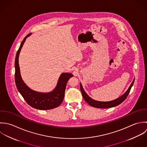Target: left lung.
<instances>
[{
  "instance_id": "1",
  "label": "left lung",
  "mask_w": 147,
  "mask_h": 147,
  "mask_svg": "<svg viewBox=\"0 0 147 147\" xmlns=\"http://www.w3.org/2000/svg\"><path fill=\"white\" fill-rule=\"evenodd\" d=\"M135 79L133 80L132 84H131L130 86L129 87L128 89L127 90V91L122 95L121 96L118 98L117 99L109 101V102H100V101H96L92 99H91L88 95L86 93V92L84 91V88H82V85L80 84V89L81 91L82 92V95L85 99V100L88 103L89 105L91 106L92 107H96V108H99V109H107L110 107H113L115 106H117V105L121 103L127 97L128 94L130 92L131 88L134 85Z\"/></svg>"
}]
</instances>
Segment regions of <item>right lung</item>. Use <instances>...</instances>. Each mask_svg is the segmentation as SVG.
Returning a JSON list of instances; mask_svg holds the SVG:
<instances>
[{"label":"right lung","mask_w":147,"mask_h":147,"mask_svg":"<svg viewBox=\"0 0 147 147\" xmlns=\"http://www.w3.org/2000/svg\"><path fill=\"white\" fill-rule=\"evenodd\" d=\"M29 33L22 42L17 52L15 61V80L17 88L26 102L31 107L38 110H50L59 106L63 101L66 84L73 75L71 73H62L59 78L57 85L50 92H39L29 88L23 82L20 72L19 65V56L21 49L26 40L30 36Z\"/></svg>","instance_id":"obj_1"}]
</instances>
